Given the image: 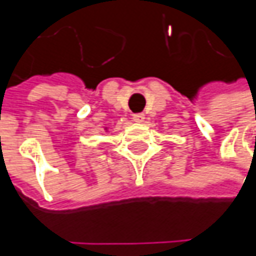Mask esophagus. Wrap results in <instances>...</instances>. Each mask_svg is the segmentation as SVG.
I'll use <instances>...</instances> for the list:
<instances>
[{"instance_id": "34e87169", "label": "esophagus", "mask_w": 256, "mask_h": 256, "mask_svg": "<svg viewBox=\"0 0 256 256\" xmlns=\"http://www.w3.org/2000/svg\"><path fill=\"white\" fill-rule=\"evenodd\" d=\"M132 120L135 121V122L141 124L145 121V115H144V114H135V115L132 116Z\"/></svg>"}]
</instances>
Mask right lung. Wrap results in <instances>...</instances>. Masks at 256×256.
<instances>
[{
  "instance_id": "obj_1",
  "label": "right lung",
  "mask_w": 256,
  "mask_h": 256,
  "mask_svg": "<svg viewBox=\"0 0 256 256\" xmlns=\"http://www.w3.org/2000/svg\"><path fill=\"white\" fill-rule=\"evenodd\" d=\"M105 130H108V128H105Z\"/></svg>"
}]
</instances>
